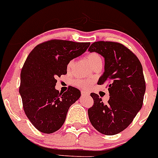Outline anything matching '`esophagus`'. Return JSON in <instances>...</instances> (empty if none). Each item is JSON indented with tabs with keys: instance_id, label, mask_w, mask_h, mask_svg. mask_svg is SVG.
I'll return each instance as SVG.
<instances>
[{
	"instance_id": "obj_1",
	"label": "esophagus",
	"mask_w": 158,
	"mask_h": 158,
	"mask_svg": "<svg viewBox=\"0 0 158 158\" xmlns=\"http://www.w3.org/2000/svg\"><path fill=\"white\" fill-rule=\"evenodd\" d=\"M81 95H83V96H87V95H89V93L85 91H81Z\"/></svg>"
}]
</instances>
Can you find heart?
Here are the masks:
<instances>
[{"mask_svg": "<svg viewBox=\"0 0 158 158\" xmlns=\"http://www.w3.org/2000/svg\"><path fill=\"white\" fill-rule=\"evenodd\" d=\"M86 59H87V63H89L90 66L93 67L94 65H95L96 63H100L102 62L101 57L99 56V54H98L97 53L95 52H91L89 53V54H87L86 56ZM72 63H70V65ZM75 84L76 86L79 87H82V88H87L91 85V81L89 80H82V79H78L75 82Z\"/></svg>", "mask_w": 158, "mask_h": 158, "instance_id": "heart-1", "label": "heart"}]
</instances>
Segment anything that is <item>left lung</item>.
I'll use <instances>...</instances> for the list:
<instances>
[{"mask_svg": "<svg viewBox=\"0 0 158 158\" xmlns=\"http://www.w3.org/2000/svg\"><path fill=\"white\" fill-rule=\"evenodd\" d=\"M104 58V72L98 84L108 83L110 98L104 104L91 93L93 106L88 109L92 126L104 135H116L132 122L142 107L145 92L143 69L137 57L124 45L113 42H95L88 49Z\"/></svg>", "mask_w": 158, "mask_h": 158, "instance_id": "8db88e82", "label": "left lung"}]
</instances>
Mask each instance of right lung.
Returning a JSON list of instances; mask_svg holds the SVG:
<instances>
[{
    "instance_id": "right-lung-1",
    "label": "right lung",
    "mask_w": 158,
    "mask_h": 158,
    "mask_svg": "<svg viewBox=\"0 0 158 158\" xmlns=\"http://www.w3.org/2000/svg\"><path fill=\"white\" fill-rule=\"evenodd\" d=\"M90 42L50 40L35 46L21 71L19 93L26 116L38 131L52 133L64 124L69 108L81 93L74 87L55 89L57 77L67 74L70 61L85 52Z\"/></svg>"
}]
</instances>
